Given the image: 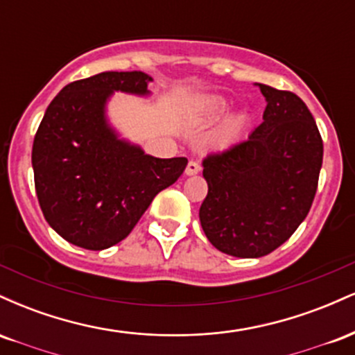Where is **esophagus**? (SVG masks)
Listing matches in <instances>:
<instances>
[{
    "label": "esophagus",
    "instance_id": "obj_1",
    "mask_svg": "<svg viewBox=\"0 0 355 355\" xmlns=\"http://www.w3.org/2000/svg\"><path fill=\"white\" fill-rule=\"evenodd\" d=\"M198 172H200V165H198L195 160L189 162V165H187V168H185V173L187 175H197Z\"/></svg>",
    "mask_w": 355,
    "mask_h": 355
}]
</instances>
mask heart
Listing matches in <instances>:
<instances>
[{
  "label": "heart",
  "instance_id": "heart-1",
  "mask_svg": "<svg viewBox=\"0 0 355 355\" xmlns=\"http://www.w3.org/2000/svg\"><path fill=\"white\" fill-rule=\"evenodd\" d=\"M227 110H229V101L222 98V96H209V98H205L200 103V112L205 118H217L220 115H223ZM245 121L247 120L243 115H235L232 116L230 120H227L225 125L220 128L217 135L218 144H232V141L240 135V132H242L243 126H245Z\"/></svg>",
  "mask_w": 355,
  "mask_h": 355
}]
</instances>
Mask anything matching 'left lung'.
I'll use <instances>...</instances> for the list:
<instances>
[{"mask_svg": "<svg viewBox=\"0 0 355 355\" xmlns=\"http://www.w3.org/2000/svg\"><path fill=\"white\" fill-rule=\"evenodd\" d=\"M263 121L247 140L203 158L209 193L200 207L207 239L223 254L257 259L274 252L311 210L324 144L295 93L257 83Z\"/></svg>", "mask_w": 355, "mask_h": 355, "instance_id": "left-lung-1", "label": "left lung"}]
</instances>
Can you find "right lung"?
I'll list each match as a JSON object with an SVG mask.
<instances>
[{
	"label": "right lung",
	"instance_id": "1",
	"mask_svg": "<svg viewBox=\"0 0 355 355\" xmlns=\"http://www.w3.org/2000/svg\"><path fill=\"white\" fill-rule=\"evenodd\" d=\"M148 81L144 71L98 73L67 85L44 112L31 152L35 189L46 222L73 245L103 250L121 242L189 164L146 155L108 125L112 93L148 95Z\"/></svg>",
	"mask_w": 355,
	"mask_h": 355
}]
</instances>
